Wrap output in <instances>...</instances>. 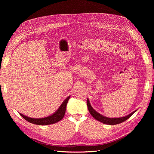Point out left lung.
Wrapping results in <instances>:
<instances>
[{
	"instance_id": "8db88e82",
	"label": "left lung",
	"mask_w": 154,
	"mask_h": 154,
	"mask_svg": "<svg viewBox=\"0 0 154 154\" xmlns=\"http://www.w3.org/2000/svg\"><path fill=\"white\" fill-rule=\"evenodd\" d=\"M87 106H88V110H89L90 114L92 115V116L94 119H96V120H97L103 124H108V125H116V124L122 123V122H124L125 121H126L127 119H128L131 115H132L136 112V111H134V112L130 113V115H128L126 116H124V117L117 118H107L106 116H104L99 114L96 110H94L93 108L90 105L88 99H87Z\"/></svg>"
}]
</instances>
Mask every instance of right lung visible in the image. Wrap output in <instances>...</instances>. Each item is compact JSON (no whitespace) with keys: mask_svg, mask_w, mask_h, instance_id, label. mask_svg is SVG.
Masks as SVG:
<instances>
[{"mask_svg":"<svg viewBox=\"0 0 154 154\" xmlns=\"http://www.w3.org/2000/svg\"><path fill=\"white\" fill-rule=\"evenodd\" d=\"M69 98H70V96L68 97L63 101V102L60 105L59 108L53 115H52L48 117H46V118L36 119V118H32L27 117L21 113H19V115L23 118H24L26 121H27L28 122L34 124L45 125L55 124V123L60 121V120H61L63 119V118L64 117L65 112H66V105L68 103V102Z\"/></svg>","mask_w":154,"mask_h":154,"instance_id":"right-lung-1","label":"right lung"}]
</instances>
